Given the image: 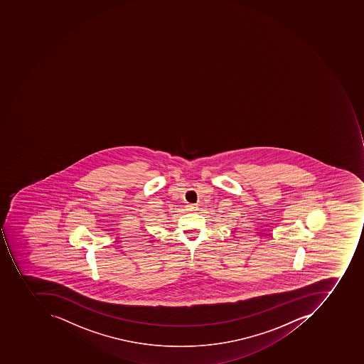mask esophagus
Listing matches in <instances>:
<instances>
[{
	"mask_svg": "<svg viewBox=\"0 0 364 364\" xmlns=\"http://www.w3.org/2000/svg\"><path fill=\"white\" fill-rule=\"evenodd\" d=\"M186 208H187V210H188V212H194V210H198V206H197V205H194V204H189V205H187Z\"/></svg>",
	"mask_w": 364,
	"mask_h": 364,
	"instance_id": "obj_1",
	"label": "esophagus"
}]
</instances>
